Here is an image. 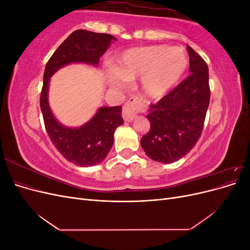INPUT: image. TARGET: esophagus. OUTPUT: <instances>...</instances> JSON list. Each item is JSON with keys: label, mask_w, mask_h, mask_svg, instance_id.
<instances>
[{"label": "esophagus", "mask_w": 250, "mask_h": 250, "mask_svg": "<svg viewBox=\"0 0 250 250\" xmlns=\"http://www.w3.org/2000/svg\"><path fill=\"white\" fill-rule=\"evenodd\" d=\"M143 109H144V105L140 98L132 97L123 107V112H122L123 119L126 121V122H132V121L135 119L137 113L139 111H142Z\"/></svg>", "instance_id": "1"}]
</instances>
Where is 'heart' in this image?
I'll return each instance as SVG.
<instances>
[{"label": "heart", "mask_w": 250, "mask_h": 250, "mask_svg": "<svg viewBox=\"0 0 250 250\" xmlns=\"http://www.w3.org/2000/svg\"><path fill=\"white\" fill-rule=\"evenodd\" d=\"M188 67L185 50L165 44L129 49L116 60L108 73L111 85L124 88L127 81L141 78V90L150 100L165 97L184 78Z\"/></svg>", "instance_id": "heart-1"}]
</instances>
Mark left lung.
I'll return each mask as SVG.
<instances>
[{
    "instance_id": "left-lung-1",
    "label": "left lung",
    "mask_w": 250,
    "mask_h": 250,
    "mask_svg": "<svg viewBox=\"0 0 250 250\" xmlns=\"http://www.w3.org/2000/svg\"><path fill=\"white\" fill-rule=\"evenodd\" d=\"M190 73L187 79L156 104L146 116L150 130L141 146L152 161L171 164L180 160L199 140L209 104L208 67L190 46Z\"/></svg>"
}]
</instances>
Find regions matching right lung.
<instances>
[{"label":"right lung","mask_w":250,"mask_h":250,"mask_svg":"<svg viewBox=\"0 0 250 250\" xmlns=\"http://www.w3.org/2000/svg\"><path fill=\"white\" fill-rule=\"evenodd\" d=\"M115 42L117 39L110 34L76 30L57 48L44 69L41 109L46 130L59 153L80 167H90L106 158L115 131L124 123L122 106H101L86 123L79 127H67L59 122L50 107V80L58 70L72 63L97 67L100 57Z\"/></svg>","instance_id":"right-lung-1"}]
</instances>
